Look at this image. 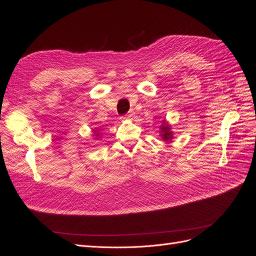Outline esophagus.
<instances>
[{
  "label": "esophagus",
  "mask_w": 256,
  "mask_h": 256,
  "mask_svg": "<svg viewBox=\"0 0 256 256\" xmlns=\"http://www.w3.org/2000/svg\"><path fill=\"white\" fill-rule=\"evenodd\" d=\"M133 112H128L126 116H122V119H124V120H128V119H130L133 116Z\"/></svg>",
  "instance_id": "1"
}]
</instances>
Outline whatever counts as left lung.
I'll return each mask as SVG.
<instances>
[{
    "label": "left lung",
    "mask_w": 256,
    "mask_h": 256,
    "mask_svg": "<svg viewBox=\"0 0 256 256\" xmlns=\"http://www.w3.org/2000/svg\"><path fill=\"white\" fill-rule=\"evenodd\" d=\"M160 133H162L160 136H162V138L165 142H172V132L170 130V126H168L166 121H164L162 126H160Z\"/></svg>",
    "instance_id": "1"
}]
</instances>
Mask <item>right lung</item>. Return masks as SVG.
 I'll return each mask as SVG.
<instances>
[{"instance_id":"1","label":"right lung","mask_w":256,"mask_h":256,"mask_svg":"<svg viewBox=\"0 0 256 256\" xmlns=\"http://www.w3.org/2000/svg\"><path fill=\"white\" fill-rule=\"evenodd\" d=\"M96 136H98V135H96Z\"/></svg>"}]
</instances>
